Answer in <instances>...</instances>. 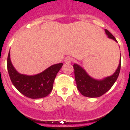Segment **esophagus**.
Masks as SVG:
<instances>
[{
  "mask_svg": "<svg viewBox=\"0 0 130 130\" xmlns=\"http://www.w3.org/2000/svg\"><path fill=\"white\" fill-rule=\"evenodd\" d=\"M71 61H72V58L70 57H67L65 59V62L66 63H70Z\"/></svg>",
  "mask_w": 130,
  "mask_h": 130,
  "instance_id": "34e87169",
  "label": "esophagus"
}]
</instances>
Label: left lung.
I'll return each instance as SVG.
<instances>
[{"label": "left lung", "mask_w": 130, "mask_h": 130, "mask_svg": "<svg viewBox=\"0 0 130 130\" xmlns=\"http://www.w3.org/2000/svg\"><path fill=\"white\" fill-rule=\"evenodd\" d=\"M105 32L108 38L118 42L109 30L105 29ZM77 87L83 95L88 98H98L108 91L116 82L121 68V57L119 65L116 72L112 75L107 77L102 80L95 79L87 74V72L77 64L73 65Z\"/></svg>", "instance_id": "1"}]
</instances>
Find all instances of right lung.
Here are the masks:
<instances>
[{"label": "right lung", "mask_w": 130, "mask_h": 130, "mask_svg": "<svg viewBox=\"0 0 130 130\" xmlns=\"http://www.w3.org/2000/svg\"><path fill=\"white\" fill-rule=\"evenodd\" d=\"M63 66L60 63L35 75L21 74L13 67L10 58H7V69L12 84L20 93L31 99H39L48 95L53 89V82L59 71Z\"/></svg>", "instance_id": "obj_1"}]
</instances>
